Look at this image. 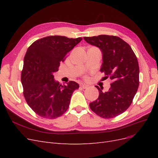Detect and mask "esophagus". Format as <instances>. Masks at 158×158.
I'll list each match as a JSON object with an SVG mask.
<instances>
[{"instance_id":"esophagus-1","label":"esophagus","mask_w":158,"mask_h":158,"mask_svg":"<svg viewBox=\"0 0 158 158\" xmlns=\"http://www.w3.org/2000/svg\"><path fill=\"white\" fill-rule=\"evenodd\" d=\"M80 85L81 88H84V89H85V88H88V85H87L86 84H85V83H84V82L80 83Z\"/></svg>"}]
</instances>
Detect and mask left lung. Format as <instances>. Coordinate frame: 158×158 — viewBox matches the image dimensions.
I'll return each instance as SVG.
<instances>
[{"instance_id": "obj_1", "label": "left lung", "mask_w": 158, "mask_h": 158, "mask_svg": "<svg viewBox=\"0 0 158 158\" xmlns=\"http://www.w3.org/2000/svg\"><path fill=\"white\" fill-rule=\"evenodd\" d=\"M88 44L102 53L101 70L113 80L107 92L99 88V97L89 103L90 109L104 118L116 117L131 106L139 85V66L131 46L121 38L107 35L84 37Z\"/></svg>"}]
</instances>
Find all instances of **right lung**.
<instances>
[{"label":"right lung","instance_id":"1","mask_svg":"<svg viewBox=\"0 0 158 158\" xmlns=\"http://www.w3.org/2000/svg\"><path fill=\"white\" fill-rule=\"evenodd\" d=\"M82 40L48 36L35 41L27 49L21 75L23 95L28 106L40 117L56 118L68 109L72 95L79 84L70 81L61 85L53 74Z\"/></svg>","mask_w":158,"mask_h":158}]
</instances>
